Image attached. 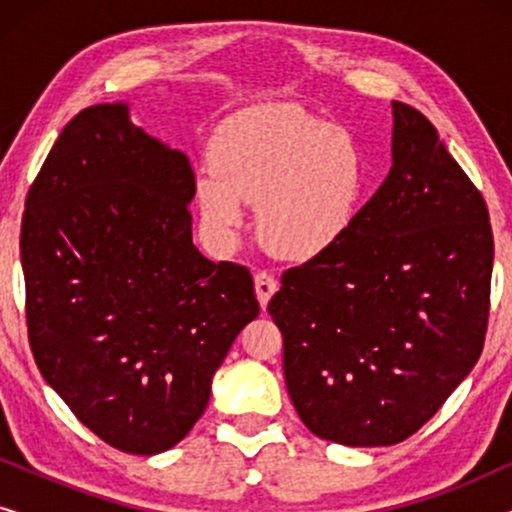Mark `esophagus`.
Wrapping results in <instances>:
<instances>
[{
    "mask_svg": "<svg viewBox=\"0 0 512 512\" xmlns=\"http://www.w3.org/2000/svg\"><path fill=\"white\" fill-rule=\"evenodd\" d=\"M254 286H256L258 303H261V307L265 310V307H268V303H270V298L275 296V291H277V279L272 277L270 272H256Z\"/></svg>",
    "mask_w": 512,
    "mask_h": 512,
    "instance_id": "esophagus-1",
    "label": "esophagus"
}]
</instances>
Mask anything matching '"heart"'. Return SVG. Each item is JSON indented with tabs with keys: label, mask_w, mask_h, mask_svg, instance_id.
<instances>
[{
	"label": "heart",
	"mask_w": 512,
	"mask_h": 512,
	"mask_svg": "<svg viewBox=\"0 0 512 512\" xmlns=\"http://www.w3.org/2000/svg\"><path fill=\"white\" fill-rule=\"evenodd\" d=\"M212 170L198 179L209 230L233 240L244 202H256V233L284 261H314L352 233L366 195V165L345 130L298 107L244 109L212 139Z\"/></svg>",
	"instance_id": "1"
}]
</instances>
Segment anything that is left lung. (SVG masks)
<instances>
[{"instance_id":"8db88e82","label":"left lung","mask_w":512,"mask_h":512,"mask_svg":"<svg viewBox=\"0 0 512 512\" xmlns=\"http://www.w3.org/2000/svg\"><path fill=\"white\" fill-rule=\"evenodd\" d=\"M391 170L347 240L284 272L268 312L314 436L396 445L480 359L494 240L487 205L429 118L391 102Z\"/></svg>"}]
</instances>
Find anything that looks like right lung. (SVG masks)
Masks as SVG:
<instances>
[{"mask_svg": "<svg viewBox=\"0 0 512 512\" xmlns=\"http://www.w3.org/2000/svg\"><path fill=\"white\" fill-rule=\"evenodd\" d=\"M186 153L95 104L60 132L27 193L20 263L34 361L121 452L160 454L205 412L214 373L258 317L254 279L193 244Z\"/></svg>", "mask_w": 512, "mask_h": 512, "instance_id": "obj_1", "label": "right lung"}]
</instances>
